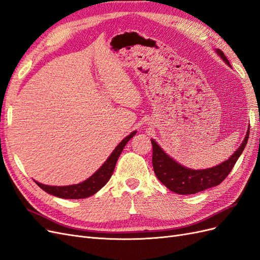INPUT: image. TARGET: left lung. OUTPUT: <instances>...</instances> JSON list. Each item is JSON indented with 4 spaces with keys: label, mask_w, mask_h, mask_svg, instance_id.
I'll return each instance as SVG.
<instances>
[{
    "label": "left lung",
    "mask_w": 260,
    "mask_h": 260,
    "mask_svg": "<svg viewBox=\"0 0 260 260\" xmlns=\"http://www.w3.org/2000/svg\"><path fill=\"white\" fill-rule=\"evenodd\" d=\"M216 53L225 64L231 67L229 60L225 57L222 51L216 49ZM249 136V128H247L246 136L244 138L242 144L229 158L223 162L217 165L215 167L207 169H191L186 168L182 165L176 161L172 157L165 153L164 149L157 144L155 140L152 141L153 145V168L156 177L160 182L167 186L170 191L181 194L188 195L207 190L209 187L220 184L230 174L235 162L238 161L239 157L243 153L244 148L247 144Z\"/></svg>",
    "instance_id": "left-lung-1"
}]
</instances>
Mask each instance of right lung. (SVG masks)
Listing matches in <instances>:
<instances>
[{"label":"right lung","mask_w":260,"mask_h":260,"mask_svg":"<svg viewBox=\"0 0 260 260\" xmlns=\"http://www.w3.org/2000/svg\"><path fill=\"white\" fill-rule=\"evenodd\" d=\"M137 133V131L131 132L129 136L125 137L121 142L118 144L113 153L109 155L106 161L102 165V166L94 172V174L84 180L83 182L78 183V184H72V185H65V186H55V185H46L42 184L40 182L36 181V183L40 186L43 191L49 193L51 195L56 196V198L60 199H67V200H79V199H86L89 196H92L99 192L102 187H103L108 180L111 179L116 162L119 158V156L124 148L125 144L129 142V140L133 138Z\"/></svg>","instance_id":"obj_1"}]
</instances>
